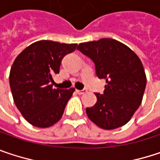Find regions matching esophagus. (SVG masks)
I'll return each mask as SVG.
<instances>
[{
	"instance_id": "obj_1",
	"label": "esophagus",
	"mask_w": 160,
	"mask_h": 160,
	"mask_svg": "<svg viewBox=\"0 0 160 160\" xmlns=\"http://www.w3.org/2000/svg\"><path fill=\"white\" fill-rule=\"evenodd\" d=\"M76 92H77V93H78V94H84V93H86V92H87V91H86V90H77Z\"/></svg>"
}]
</instances>
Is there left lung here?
Masks as SVG:
<instances>
[{
  "label": "left lung",
  "mask_w": 160,
  "mask_h": 160,
  "mask_svg": "<svg viewBox=\"0 0 160 160\" xmlns=\"http://www.w3.org/2000/svg\"><path fill=\"white\" fill-rule=\"evenodd\" d=\"M77 49L94 62L96 75L107 83L102 94L95 93L94 106L86 108L88 117L105 130L124 125L140 106L146 89L141 60L128 47L111 38L80 43Z\"/></svg>",
  "instance_id": "obj_1"
}]
</instances>
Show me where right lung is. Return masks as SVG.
<instances>
[{"label": "right lung", "mask_w": 160, "mask_h": 160, "mask_svg": "<svg viewBox=\"0 0 160 160\" xmlns=\"http://www.w3.org/2000/svg\"><path fill=\"white\" fill-rule=\"evenodd\" d=\"M77 46L41 40L15 58L10 71V87L16 107L32 125L49 127L62 117L75 89L53 88V76L59 72L63 58Z\"/></svg>", "instance_id": "add662e5"}]
</instances>
